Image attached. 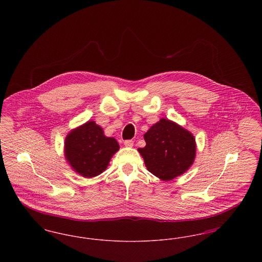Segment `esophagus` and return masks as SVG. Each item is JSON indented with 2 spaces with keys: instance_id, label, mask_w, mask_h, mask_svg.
I'll return each instance as SVG.
<instances>
[{
  "instance_id": "1",
  "label": "esophagus",
  "mask_w": 262,
  "mask_h": 262,
  "mask_svg": "<svg viewBox=\"0 0 262 262\" xmlns=\"http://www.w3.org/2000/svg\"><path fill=\"white\" fill-rule=\"evenodd\" d=\"M124 144L126 147H133L134 146V141L132 139H128V140H125Z\"/></svg>"
}]
</instances>
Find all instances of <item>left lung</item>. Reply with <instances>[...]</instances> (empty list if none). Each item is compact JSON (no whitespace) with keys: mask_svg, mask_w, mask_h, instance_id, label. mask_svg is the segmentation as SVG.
I'll return each mask as SVG.
<instances>
[{"mask_svg":"<svg viewBox=\"0 0 262 262\" xmlns=\"http://www.w3.org/2000/svg\"><path fill=\"white\" fill-rule=\"evenodd\" d=\"M146 145L138 148L151 174L171 181L184 174L194 162L195 138L186 128L161 119L144 134Z\"/></svg>","mask_w":262,"mask_h":262,"instance_id":"obj_1","label":"left lung"}]
</instances>
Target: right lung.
<instances>
[{
	"label": "right lung",
	"mask_w": 262,
	"mask_h": 262,
	"mask_svg": "<svg viewBox=\"0 0 262 262\" xmlns=\"http://www.w3.org/2000/svg\"><path fill=\"white\" fill-rule=\"evenodd\" d=\"M120 149L114 137H106L103 128L93 121H88L66 137L64 156L77 174L93 178L103 173Z\"/></svg>",
	"instance_id": "add662e5"
}]
</instances>
